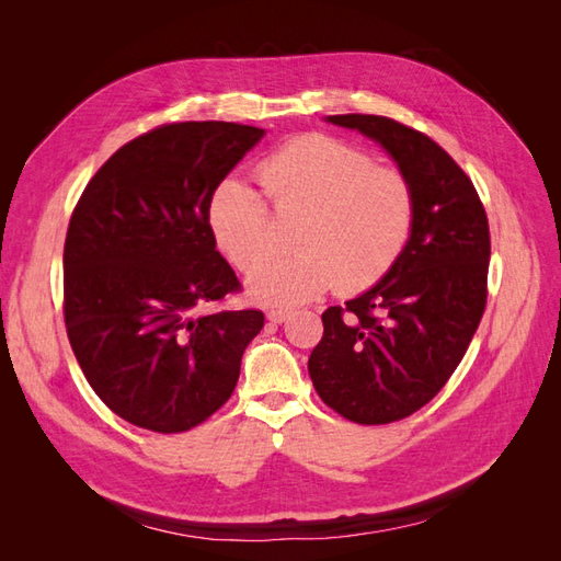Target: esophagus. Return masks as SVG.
Returning a JSON list of instances; mask_svg holds the SVG:
<instances>
[{
	"label": "esophagus",
	"mask_w": 561,
	"mask_h": 561,
	"mask_svg": "<svg viewBox=\"0 0 561 561\" xmlns=\"http://www.w3.org/2000/svg\"><path fill=\"white\" fill-rule=\"evenodd\" d=\"M295 311L293 309H287V307H276V309H271L268 313H266V318L271 320V322H285L287 318H290Z\"/></svg>",
	"instance_id": "obj_1"
}]
</instances>
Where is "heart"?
I'll return each mask as SVG.
<instances>
[{
	"mask_svg": "<svg viewBox=\"0 0 561 561\" xmlns=\"http://www.w3.org/2000/svg\"><path fill=\"white\" fill-rule=\"evenodd\" d=\"M274 210L297 217L290 257L259 264L268 252V210L257 190L225 180L210 198L215 241L266 304L311 299L334 285L355 295L379 283L410 245L416 225L412 182L377 165L365 149L330 135H304L257 168Z\"/></svg>",
	"mask_w": 561,
	"mask_h": 561,
	"instance_id": "obj_1",
	"label": "heart"
}]
</instances>
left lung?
Segmentation results:
<instances>
[{"instance_id": "left-lung-1", "label": "left lung", "mask_w": 561, "mask_h": 561, "mask_svg": "<svg viewBox=\"0 0 561 561\" xmlns=\"http://www.w3.org/2000/svg\"><path fill=\"white\" fill-rule=\"evenodd\" d=\"M396 159L416 194V225L398 264L367 293L322 313L309 358L320 400L363 426L428 404L466 355L486 307L489 222L447 151L388 116L334 114Z\"/></svg>"}]
</instances>
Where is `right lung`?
Here are the masks:
<instances>
[{
  "mask_svg": "<svg viewBox=\"0 0 561 561\" xmlns=\"http://www.w3.org/2000/svg\"><path fill=\"white\" fill-rule=\"evenodd\" d=\"M264 130L163 124L91 178L65 239V328L77 363L114 414L184 433L236 388L257 309L198 313L241 283L215 250L213 192Z\"/></svg>",
  "mask_w": 561,
  "mask_h": 561,
  "instance_id": "1",
  "label": "right lung"
}]
</instances>
